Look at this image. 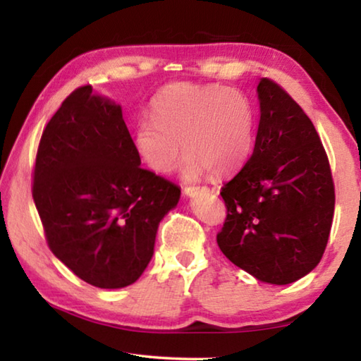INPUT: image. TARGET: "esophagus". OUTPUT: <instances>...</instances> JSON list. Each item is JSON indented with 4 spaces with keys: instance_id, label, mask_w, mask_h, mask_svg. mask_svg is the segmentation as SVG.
Masks as SVG:
<instances>
[{
    "instance_id": "esophagus-1",
    "label": "esophagus",
    "mask_w": 361,
    "mask_h": 361,
    "mask_svg": "<svg viewBox=\"0 0 361 361\" xmlns=\"http://www.w3.org/2000/svg\"><path fill=\"white\" fill-rule=\"evenodd\" d=\"M205 189H207L205 186H185L183 191H185L186 195H194V194H197L200 191H205Z\"/></svg>"
}]
</instances>
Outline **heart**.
I'll return each instance as SVG.
<instances>
[{"mask_svg": "<svg viewBox=\"0 0 361 361\" xmlns=\"http://www.w3.org/2000/svg\"><path fill=\"white\" fill-rule=\"evenodd\" d=\"M151 116L137 122L133 142L146 166L157 173L173 172L181 146L188 176L234 173L253 151L255 109L239 89L169 84L152 100Z\"/></svg>", "mask_w": 361, "mask_h": 361, "instance_id": "b5f03b06", "label": "heart"}]
</instances>
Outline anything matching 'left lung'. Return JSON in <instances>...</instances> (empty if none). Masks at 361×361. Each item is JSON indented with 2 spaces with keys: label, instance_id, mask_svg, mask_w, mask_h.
I'll return each instance as SVG.
<instances>
[{
  "label": "left lung",
  "instance_id": "8db88e82",
  "mask_svg": "<svg viewBox=\"0 0 361 361\" xmlns=\"http://www.w3.org/2000/svg\"><path fill=\"white\" fill-rule=\"evenodd\" d=\"M261 118L245 166L221 188L218 247L261 282H296L325 253L334 183L312 121L272 79L258 84Z\"/></svg>",
  "mask_w": 361,
  "mask_h": 361
}]
</instances>
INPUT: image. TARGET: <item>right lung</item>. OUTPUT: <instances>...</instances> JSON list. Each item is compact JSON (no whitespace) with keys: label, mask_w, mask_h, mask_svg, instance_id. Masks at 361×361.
Returning <instances> with one entry per match:
<instances>
[{"label":"right lung","mask_w":361,"mask_h":361,"mask_svg":"<svg viewBox=\"0 0 361 361\" xmlns=\"http://www.w3.org/2000/svg\"><path fill=\"white\" fill-rule=\"evenodd\" d=\"M119 105L82 85L42 130L32 194L51 252L84 282L124 288L154 253L180 188L140 167Z\"/></svg>","instance_id":"add662e5"}]
</instances>
